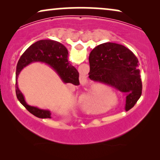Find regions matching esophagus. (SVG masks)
Wrapping results in <instances>:
<instances>
[{
	"label": "esophagus",
	"mask_w": 160,
	"mask_h": 160,
	"mask_svg": "<svg viewBox=\"0 0 160 160\" xmlns=\"http://www.w3.org/2000/svg\"><path fill=\"white\" fill-rule=\"evenodd\" d=\"M79 80H80L81 84L82 85H86L87 84V82H88V78H87V76H85L84 74H82V75H80Z\"/></svg>",
	"instance_id": "esophagus-1"
}]
</instances>
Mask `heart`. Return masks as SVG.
<instances>
[{"mask_svg":"<svg viewBox=\"0 0 160 160\" xmlns=\"http://www.w3.org/2000/svg\"><path fill=\"white\" fill-rule=\"evenodd\" d=\"M112 92V91H111V89H108V88H105L103 89V94H108V93H111ZM90 100H92V102H94V103H95V102H98V98H95V97H92V98H90Z\"/></svg>","mask_w":160,"mask_h":160,"instance_id":"1","label":"heart"}]
</instances>
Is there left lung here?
<instances>
[{
  "mask_svg": "<svg viewBox=\"0 0 160 160\" xmlns=\"http://www.w3.org/2000/svg\"><path fill=\"white\" fill-rule=\"evenodd\" d=\"M89 78L106 83L125 93V110L132 108L142 93V82L136 56L123 45L107 42L94 48L89 54Z\"/></svg>",
  "mask_w": 160,
  "mask_h": 160,
  "instance_id": "left-lung-1",
  "label": "left lung"
}]
</instances>
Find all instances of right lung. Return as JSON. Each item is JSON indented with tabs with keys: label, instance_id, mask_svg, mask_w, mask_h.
<instances>
[{
	"label": "right lung",
	"instance_id": "right-lung-1",
	"mask_svg": "<svg viewBox=\"0 0 160 160\" xmlns=\"http://www.w3.org/2000/svg\"><path fill=\"white\" fill-rule=\"evenodd\" d=\"M68 52L66 47L58 41L50 40H40L26 49L22 54L17 65L16 71V95L19 101L25 108L38 118H51L49 110L41 109L35 106H29L25 102V98L19 90L17 84V78L19 73L24 68L32 62H43L49 65L60 76L63 83H71L78 86L79 85V73L76 68L70 65L68 60Z\"/></svg>",
	"mask_w": 160,
	"mask_h": 160
}]
</instances>
